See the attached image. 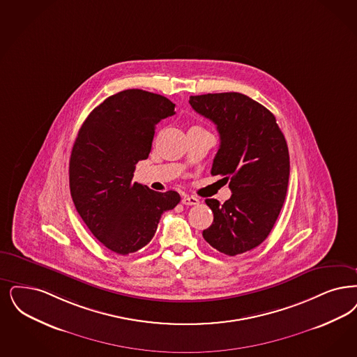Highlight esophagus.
Instances as JSON below:
<instances>
[{"instance_id": "34e87169", "label": "esophagus", "mask_w": 357, "mask_h": 357, "mask_svg": "<svg viewBox=\"0 0 357 357\" xmlns=\"http://www.w3.org/2000/svg\"><path fill=\"white\" fill-rule=\"evenodd\" d=\"M182 203H183L185 206H195V204H198V203H199V199H198V198H195V197L183 195V198H182Z\"/></svg>"}]
</instances>
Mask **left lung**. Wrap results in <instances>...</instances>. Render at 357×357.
<instances>
[{"label":"left lung","mask_w":357,"mask_h":357,"mask_svg":"<svg viewBox=\"0 0 357 357\" xmlns=\"http://www.w3.org/2000/svg\"><path fill=\"white\" fill-rule=\"evenodd\" d=\"M191 107L216 125L220 137L211 174L229 182L231 198L206 199L214 222L203 238L229 257L264 242L284 203L289 154L268 109L241 93L190 97Z\"/></svg>","instance_id":"8db88e82"}]
</instances>
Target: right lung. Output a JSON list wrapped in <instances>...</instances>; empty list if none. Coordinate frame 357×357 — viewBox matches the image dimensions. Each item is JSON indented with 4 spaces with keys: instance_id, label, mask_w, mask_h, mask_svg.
<instances>
[{
    "instance_id": "add662e5",
    "label": "right lung",
    "mask_w": 357,
    "mask_h": 357,
    "mask_svg": "<svg viewBox=\"0 0 357 357\" xmlns=\"http://www.w3.org/2000/svg\"><path fill=\"white\" fill-rule=\"evenodd\" d=\"M163 96L128 89L97 106L78 131L69 163L74 206L91 234L119 255L141 250L165 211L181 197L132 182L135 166L147 159L158 123L175 114Z\"/></svg>"
}]
</instances>
